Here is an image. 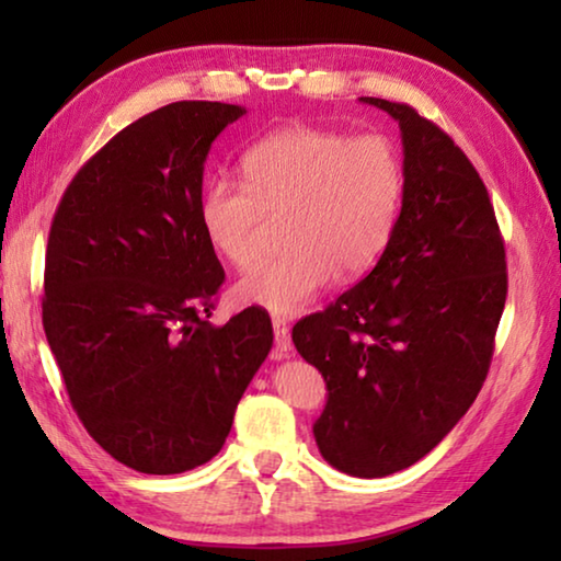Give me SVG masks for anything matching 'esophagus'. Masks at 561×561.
I'll return each mask as SVG.
<instances>
[{"mask_svg": "<svg viewBox=\"0 0 561 561\" xmlns=\"http://www.w3.org/2000/svg\"><path fill=\"white\" fill-rule=\"evenodd\" d=\"M274 329V348H277V356H287V351L291 348V339H289V327L284 319H274L272 321Z\"/></svg>", "mask_w": 561, "mask_h": 561, "instance_id": "obj_1", "label": "esophagus"}]
</instances>
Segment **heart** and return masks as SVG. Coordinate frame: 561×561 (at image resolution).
<instances>
[{
  "instance_id": "b5f03b06",
  "label": "heart",
  "mask_w": 561,
  "mask_h": 561,
  "mask_svg": "<svg viewBox=\"0 0 561 561\" xmlns=\"http://www.w3.org/2000/svg\"><path fill=\"white\" fill-rule=\"evenodd\" d=\"M244 180L205 183L197 217L203 232L234 267L262 257L270 217H287L282 257L237 282V299L277 317H294L336 274L371 270L401 217L405 173L383 133L348 136L319 126H287L264 136L242 158Z\"/></svg>"
}]
</instances>
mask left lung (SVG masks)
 Wrapping results in <instances>:
<instances>
[{
	"label": "left lung",
	"mask_w": 561,
	"mask_h": 561,
	"mask_svg": "<svg viewBox=\"0 0 561 561\" xmlns=\"http://www.w3.org/2000/svg\"><path fill=\"white\" fill-rule=\"evenodd\" d=\"M398 121L405 190L376 267L291 341L327 381L321 458L386 478L428 455L485 383L507 299L488 187L448 133L405 103L360 96Z\"/></svg>",
	"instance_id": "obj_1"
}]
</instances>
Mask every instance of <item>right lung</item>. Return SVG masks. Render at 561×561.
<instances>
[{
	"label": "right lung",
	"mask_w": 561,
	"mask_h": 561,
	"mask_svg": "<svg viewBox=\"0 0 561 561\" xmlns=\"http://www.w3.org/2000/svg\"><path fill=\"white\" fill-rule=\"evenodd\" d=\"M244 113L178 101L138 118L73 175L51 222L46 341L83 428L146 474L215 458L272 348L260 307L207 321L225 270L197 217L203 170Z\"/></svg>",
	"instance_id": "1"
}]
</instances>
